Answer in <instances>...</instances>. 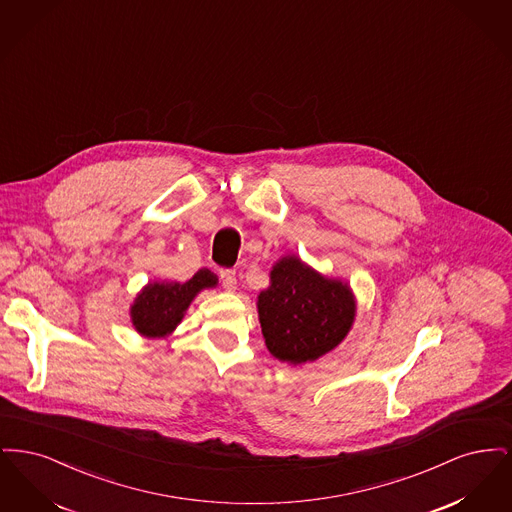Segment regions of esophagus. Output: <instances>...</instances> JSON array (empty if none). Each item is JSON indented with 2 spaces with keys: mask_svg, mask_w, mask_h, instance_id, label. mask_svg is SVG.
I'll return each instance as SVG.
<instances>
[{
  "mask_svg": "<svg viewBox=\"0 0 512 512\" xmlns=\"http://www.w3.org/2000/svg\"><path fill=\"white\" fill-rule=\"evenodd\" d=\"M220 280L226 292H234L238 288V280H236V272L234 270H220Z\"/></svg>",
  "mask_w": 512,
  "mask_h": 512,
  "instance_id": "esophagus-1",
  "label": "esophagus"
}]
</instances>
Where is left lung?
I'll return each instance as SVG.
<instances>
[{
  "label": "left lung",
  "mask_w": 512,
  "mask_h": 512,
  "mask_svg": "<svg viewBox=\"0 0 512 512\" xmlns=\"http://www.w3.org/2000/svg\"><path fill=\"white\" fill-rule=\"evenodd\" d=\"M257 313L270 355L297 366L317 361L345 340L357 301L347 282L284 255L270 270V286L257 295Z\"/></svg>",
  "instance_id": "1"
}]
</instances>
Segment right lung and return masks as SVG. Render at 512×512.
<instances>
[{"label":"right lung","instance_id":"obj_1","mask_svg":"<svg viewBox=\"0 0 512 512\" xmlns=\"http://www.w3.org/2000/svg\"><path fill=\"white\" fill-rule=\"evenodd\" d=\"M219 278L209 268H199L186 282H147L130 305L134 330L149 338H167L182 322L197 293L217 288Z\"/></svg>","mask_w":512,"mask_h":512}]
</instances>
